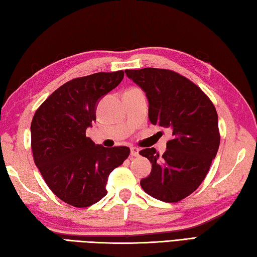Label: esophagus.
Returning a JSON list of instances; mask_svg holds the SVG:
<instances>
[{
    "label": "esophagus",
    "mask_w": 257,
    "mask_h": 257,
    "mask_svg": "<svg viewBox=\"0 0 257 257\" xmlns=\"http://www.w3.org/2000/svg\"><path fill=\"white\" fill-rule=\"evenodd\" d=\"M139 149L138 148H131V156H138L139 155Z\"/></svg>",
    "instance_id": "esophagus-1"
}]
</instances>
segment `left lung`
Masks as SVG:
<instances>
[{"instance_id":"8db88e82","label":"left lung","mask_w":257,"mask_h":257,"mask_svg":"<svg viewBox=\"0 0 257 257\" xmlns=\"http://www.w3.org/2000/svg\"><path fill=\"white\" fill-rule=\"evenodd\" d=\"M145 92L149 118L172 131L163 155L154 148L140 152L152 163L141 186L158 200L179 202L192 194L205 179L219 146L216 109L194 83L170 70L146 67L125 70Z\"/></svg>"}]
</instances>
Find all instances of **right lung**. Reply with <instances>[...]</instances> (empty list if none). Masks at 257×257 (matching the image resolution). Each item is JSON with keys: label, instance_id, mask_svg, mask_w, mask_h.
Returning <instances> with one entry per match:
<instances>
[{"label": "right lung", "instance_id": "obj_1", "mask_svg": "<svg viewBox=\"0 0 257 257\" xmlns=\"http://www.w3.org/2000/svg\"><path fill=\"white\" fill-rule=\"evenodd\" d=\"M123 71L77 77L57 88L35 112L31 146L50 190L70 205L86 207L106 195L111 172L127 159V146L104 148L87 138L101 98L116 87Z\"/></svg>", "mask_w": 257, "mask_h": 257}]
</instances>
